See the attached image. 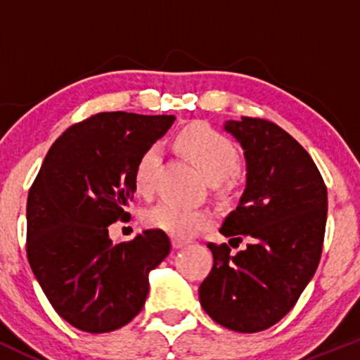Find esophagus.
Returning <instances> with one entry per match:
<instances>
[{
  "label": "esophagus",
  "instance_id": "1",
  "mask_svg": "<svg viewBox=\"0 0 360 360\" xmlns=\"http://www.w3.org/2000/svg\"><path fill=\"white\" fill-rule=\"evenodd\" d=\"M189 243H191V240H189V238L172 237V247H174V249H183V247L189 245Z\"/></svg>",
  "mask_w": 360,
  "mask_h": 360
}]
</instances>
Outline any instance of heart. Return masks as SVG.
I'll use <instances>...</instances> for the list:
<instances>
[{"label":"heart","mask_w":360,"mask_h":360,"mask_svg":"<svg viewBox=\"0 0 360 360\" xmlns=\"http://www.w3.org/2000/svg\"><path fill=\"white\" fill-rule=\"evenodd\" d=\"M183 154L201 171L206 179L220 183L235 172L238 166V150L229 137L206 125L188 127L177 139ZM162 159V147L150 146L140 155L135 166L134 183L140 194H148L154 189L157 169ZM212 221L206 210L186 208L171 201L155 205L147 213V223L177 237L196 233Z\"/></svg>","instance_id":"obj_1"}]
</instances>
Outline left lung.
I'll list each match as a JSON object with an SVG mask.
<instances>
[{"label":"left lung","mask_w":360,"mask_h":360,"mask_svg":"<svg viewBox=\"0 0 360 360\" xmlns=\"http://www.w3.org/2000/svg\"><path fill=\"white\" fill-rule=\"evenodd\" d=\"M245 157V189L220 233L242 242L208 243L213 267L200 286L201 307L233 332L266 330L296 304L320 262L326 186L313 159L288 131L260 118L223 125Z\"/></svg>","instance_id":"left-lung-1"}]
</instances>
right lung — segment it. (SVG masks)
Segmentation results:
<instances>
[{"label": "right lung", "instance_id": "1", "mask_svg": "<svg viewBox=\"0 0 360 360\" xmlns=\"http://www.w3.org/2000/svg\"><path fill=\"white\" fill-rule=\"evenodd\" d=\"M174 115L111 111L64 131L45 155L27 201V257L59 315L77 330L113 332L134 320L148 274L171 252L162 230L118 242L108 226L130 217L140 155Z\"/></svg>", "mask_w": 360, "mask_h": 360}]
</instances>
